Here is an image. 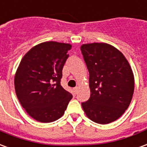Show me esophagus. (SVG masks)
<instances>
[{
  "mask_svg": "<svg viewBox=\"0 0 147 147\" xmlns=\"http://www.w3.org/2000/svg\"><path fill=\"white\" fill-rule=\"evenodd\" d=\"M78 90H79V89H78V87L74 88L73 92H74V93H75V94H77V93H78Z\"/></svg>",
  "mask_w": 147,
  "mask_h": 147,
  "instance_id": "obj_1",
  "label": "esophagus"
}]
</instances>
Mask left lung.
I'll list each match as a JSON object with an SVG mask.
<instances>
[{"label":"left lung","mask_w":147,"mask_h":147,"mask_svg":"<svg viewBox=\"0 0 147 147\" xmlns=\"http://www.w3.org/2000/svg\"><path fill=\"white\" fill-rule=\"evenodd\" d=\"M81 51L90 73V97L82 103L90 120L105 125L129 107L134 93V75L123 54L111 44H82Z\"/></svg>","instance_id":"obj_1"}]
</instances>
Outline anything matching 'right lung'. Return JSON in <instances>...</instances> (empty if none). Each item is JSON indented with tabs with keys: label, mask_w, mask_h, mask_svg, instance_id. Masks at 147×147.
<instances>
[{
	"label": "right lung",
	"mask_w": 147,
	"mask_h": 147,
	"mask_svg": "<svg viewBox=\"0 0 147 147\" xmlns=\"http://www.w3.org/2000/svg\"><path fill=\"white\" fill-rule=\"evenodd\" d=\"M70 43L47 41L24 55L15 75V90L28 115L43 123L59 119L72 95L61 86Z\"/></svg>",
	"instance_id": "right-lung-1"
}]
</instances>
